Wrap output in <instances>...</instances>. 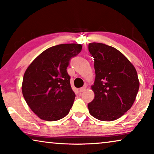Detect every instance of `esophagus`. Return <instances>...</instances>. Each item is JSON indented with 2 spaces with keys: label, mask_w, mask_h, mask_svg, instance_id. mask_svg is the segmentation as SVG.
<instances>
[{
  "label": "esophagus",
  "mask_w": 154,
  "mask_h": 154,
  "mask_svg": "<svg viewBox=\"0 0 154 154\" xmlns=\"http://www.w3.org/2000/svg\"><path fill=\"white\" fill-rule=\"evenodd\" d=\"M85 89H86V86H83V87H82V88H80L79 91L80 92H84L85 90Z\"/></svg>",
  "instance_id": "esophagus-1"
}]
</instances>
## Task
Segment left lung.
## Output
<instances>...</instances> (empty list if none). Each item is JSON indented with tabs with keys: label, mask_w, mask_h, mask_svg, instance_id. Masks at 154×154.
Instances as JSON below:
<instances>
[{
	"label": "left lung",
	"mask_w": 154,
	"mask_h": 154,
	"mask_svg": "<svg viewBox=\"0 0 154 154\" xmlns=\"http://www.w3.org/2000/svg\"><path fill=\"white\" fill-rule=\"evenodd\" d=\"M94 57V98L88 105L90 115L103 121L121 117L131 108L140 82L132 63L119 50L100 43L88 45Z\"/></svg>",
	"instance_id": "left-lung-1"
}]
</instances>
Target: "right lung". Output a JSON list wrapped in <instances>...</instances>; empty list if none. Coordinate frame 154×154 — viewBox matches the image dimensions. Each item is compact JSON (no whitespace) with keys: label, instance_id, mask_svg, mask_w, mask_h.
Wrapping results in <instances>:
<instances>
[{"label":"right lung","instance_id":"1","mask_svg":"<svg viewBox=\"0 0 154 154\" xmlns=\"http://www.w3.org/2000/svg\"><path fill=\"white\" fill-rule=\"evenodd\" d=\"M81 44H60L40 54L25 71L22 94L30 109L41 119L55 121L69 113L75 94L66 69L81 52Z\"/></svg>","mask_w":154,"mask_h":154}]
</instances>
